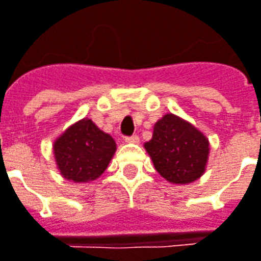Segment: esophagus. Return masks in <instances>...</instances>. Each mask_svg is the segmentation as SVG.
I'll return each instance as SVG.
<instances>
[{"label":"esophagus","mask_w":261,"mask_h":261,"mask_svg":"<svg viewBox=\"0 0 261 261\" xmlns=\"http://www.w3.org/2000/svg\"><path fill=\"white\" fill-rule=\"evenodd\" d=\"M125 143L137 144V143H140V137H138V136H130V137H125Z\"/></svg>","instance_id":"obj_1"}]
</instances>
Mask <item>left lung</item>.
<instances>
[{"mask_svg": "<svg viewBox=\"0 0 261 261\" xmlns=\"http://www.w3.org/2000/svg\"><path fill=\"white\" fill-rule=\"evenodd\" d=\"M144 147L159 174L174 184L200 178L210 151L204 134L174 114H166L154 124L153 138Z\"/></svg>", "mask_w": 261, "mask_h": 261, "instance_id": "obj_1", "label": "left lung"}]
</instances>
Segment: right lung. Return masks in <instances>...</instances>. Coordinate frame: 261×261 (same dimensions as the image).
I'll use <instances>...</instances> for the list:
<instances>
[{
  "mask_svg": "<svg viewBox=\"0 0 261 261\" xmlns=\"http://www.w3.org/2000/svg\"><path fill=\"white\" fill-rule=\"evenodd\" d=\"M57 167L64 178L88 182L98 178L116 153V141L95 124L83 118L64 131L54 143Z\"/></svg>",
  "mask_w": 261,
  "mask_h": 261,
  "instance_id": "1",
  "label": "right lung"
}]
</instances>
